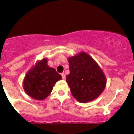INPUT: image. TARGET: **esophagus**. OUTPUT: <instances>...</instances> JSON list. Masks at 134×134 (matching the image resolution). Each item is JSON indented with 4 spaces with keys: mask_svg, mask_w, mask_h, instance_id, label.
Masks as SVG:
<instances>
[{
    "mask_svg": "<svg viewBox=\"0 0 134 134\" xmlns=\"http://www.w3.org/2000/svg\"><path fill=\"white\" fill-rule=\"evenodd\" d=\"M61 76H62V78H63V80H65V78H66V76H65V74H64V73L61 74Z\"/></svg>",
    "mask_w": 134,
    "mask_h": 134,
    "instance_id": "esophagus-1",
    "label": "esophagus"
}]
</instances>
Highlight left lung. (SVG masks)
Returning a JSON list of instances; mask_svg holds the SVG:
<instances>
[{
	"label": "left lung",
	"mask_w": 134,
	"mask_h": 134,
	"mask_svg": "<svg viewBox=\"0 0 134 134\" xmlns=\"http://www.w3.org/2000/svg\"><path fill=\"white\" fill-rule=\"evenodd\" d=\"M68 60L70 73L66 81L73 96L80 103H87L98 97L105 90L106 78L94 60L82 52Z\"/></svg>",
	"instance_id": "left-lung-1"
}]
</instances>
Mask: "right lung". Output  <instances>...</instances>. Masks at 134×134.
<instances>
[{
	"label": "right lung",
	"mask_w": 134,
	"mask_h": 134,
	"mask_svg": "<svg viewBox=\"0 0 134 134\" xmlns=\"http://www.w3.org/2000/svg\"><path fill=\"white\" fill-rule=\"evenodd\" d=\"M62 78L56 69L47 65L46 58L40 60L25 77L23 87L30 97L44 100L52 92L53 87Z\"/></svg>",
	"instance_id": "1"
}]
</instances>
